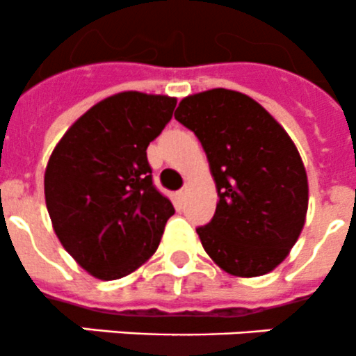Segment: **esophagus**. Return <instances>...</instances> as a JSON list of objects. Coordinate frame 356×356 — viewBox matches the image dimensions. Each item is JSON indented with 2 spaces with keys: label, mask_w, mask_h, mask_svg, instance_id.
Returning a JSON list of instances; mask_svg holds the SVG:
<instances>
[{
  "label": "esophagus",
  "mask_w": 356,
  "mask_h": 356,
  "mask_svg": "<svg viewBox=\"0 0 356 356\" xmlns=\"http://www.w3.org/2000/svg\"><path fill=\"white\" fill-rule=\"evenodd\" d=\"M186 192H188V190H186V186H183L181 190H178V199L181 200V202L186 199Z\"/></svg>",
  "instance_id": "1"
}]
</instances>
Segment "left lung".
Masks as SVG:
<instances>
[{
  "label": "left lung",
  "mask_w": 356,
  "mask_h": 356,
  "mask_svg": "<svg viewBox=\"0 0 356 356\" xmlns=\"http://www.w3.org/2000/svg\"><path fill=\"white\" fill-rule=\"evenodd\" d=\"M175 119L195 133L216 181V213L197 227L202 248L232 275L272 272L296 244L308 209L293 140L258 102L225 88L183 98Z\"/></svg>",
  "instance_id": "obj_1"
}]
</instances>
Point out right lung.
<instances>
[{
	"instance_id": "obj_1",
	"label": "right lung",
	"mask_w": 356,
	"mask_h": 356,
	"mask_svg": "<svg viewBox=\"0 0 356 356\" xmlns=\"http://www.w3.org/2000/svg\"><path fill=\"white\" fill-rule=\"evenodd\" d=\"M175 107V98L138 91L105 98L70 126L48 161L44 197L55 234L97 279L135 272L175 214L147 159Z\"/></svg>"
}]
</instances>
